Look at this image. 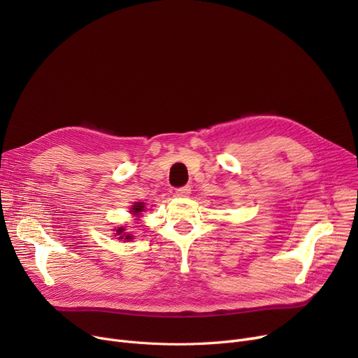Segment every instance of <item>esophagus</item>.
<instances>
[{
    "label": "esophagus",
    "mask_w": 358,
    "mask_h": 358,
    "mask_svg": "<svg viewBox=\"0 0 358 358\" xmlns=\"http://www.w3.org/2000/svg\"><path fill=\"white\" fill-rule=\"evenodd\" d=\"M192 193V189L189 185H184V187H180V189L176 190V196L177 197H189Z\"/></svg>",
    "instance_id": "1"
}]
</instances>
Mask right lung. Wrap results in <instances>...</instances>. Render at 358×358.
I'll list each match as a JSON object with an SVG mask.
<instances>
[{
    "instance_id": "obj_1",
    "label": "right lung",
    "mask_w": 358,
    "mask_h": 358,
    "mask_svg": "<svg viewBox=\"0 0 358 358\" xmlns=\"http://www.w3.org/2000/svg\"><path fill=\"white\" fill-rule=\"evenodd\" d=\"M143 210H145V203L138 201V203H135L134 206H131L130 213L134 215V216H139ZM116 236H119L117 239H127V241L131 239V235L127 234V232H124V228H123V227H120V228L116 229Z\"/></svg>"
}]
</instances>
